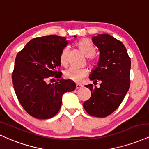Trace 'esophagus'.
<instances>
[{"label":"esophagus","instance_id":"34e87169","mask_svg":"<svg viewBox=\"0 0 149 149\" xmlns=\"http://www.w3.org/2000/svg\"><path fill=\"white\" fill-rule=\"evenodd\" d=\"M82 87H83L82 85L79 84H76V89H79V88H81Z\"/></svg>","mask_w":149,"mask_h":149}]
</instances>
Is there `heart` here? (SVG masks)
Returning <instances> with one entry per match:
<instances>
[{
  "instance_id": "1",
  "label": "heart",
  "mask_w": 149,
  "mask_h": 149,
  "mask_svg": "<svg viewBox=\"0 0 149 149\" xmlns=\"http://www.w3.org/2000/svg\"><path fill=\"white\" fill-rule=\"evenodd\" d=\"M78 46L85 56L88 57V61L91 65L95 63V58L93 55L95 53V48L91 41L86 38H83L78 42ZM68 60V48L65 47L62 51L61 55V63L63 65H67ZM88 70L86 68H78L71 67L65 72V76L67 79L72 80L74 82H81L85 77L87 76Z\"/></svg>"
}]
</instances>
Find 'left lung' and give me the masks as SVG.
Here are the masks:
<instances>
[{
	"label": "left lung",
	"instance_id": "left-lung-1",
	"mask_svg": "<svg viewBox=\"0 0 149 149\" xmlns=\"http://www.w3.org/2000/svg\"><path fill=\"white\" fill-rule=\"evenodd\" d=\"M100 52L98 67L93 70L90 79L101 82L99 87L85 85L91 92L83 103L88 115L105 118L114 112L124 99L130 85L131 60L123 43L109 34H98L92 38Z\"/></svg>",
	"mask_w": 149,
	"mask_h": 149
}]
</instances>
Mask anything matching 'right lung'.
<instances>
[{
  "instance_id": "add662e5",
  "label": "right lung",
  "mask_w": 149,
  "mask_h": 149,
  "mask_svg": "<svg viewBox=\"0 0 149 149\" xmlns=\"http://www.w3.org/2000/svg\"><path fill=\"white\" fill-rule=\"evenodd\" d=\"M65 37L49 35L31 39L17 55L12 73L16 96L24 111L37 119L53 118L61 109L63 93L76 84L61 78V55ZM54 79L57 81L49 84Z\"/></svg>"
}]
</instances>
